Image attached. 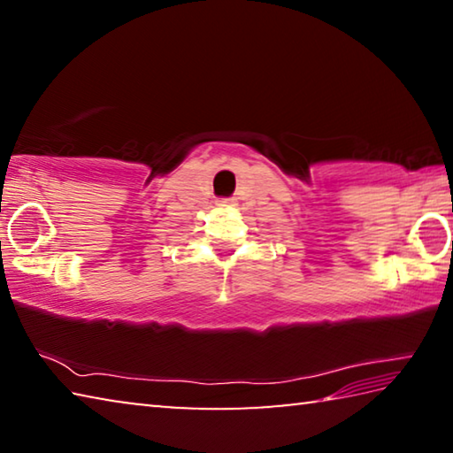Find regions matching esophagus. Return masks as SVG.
I'll use <instances>...</instances> for the list:
<instances>
[{"label": "esophagus", "mask_w": 453, "mask_h": 453, "mask_svg": "<svg viewBox=\"0 0 453 453\" xmlns=\"http://www.w3.org/2000/svg\"><path fill=\"white\" fill-rule=\"evenodd\" d=\"M221 203H229V199H221Z\"/></svg>", "instance_id": "34e87169"}]
</instances>
